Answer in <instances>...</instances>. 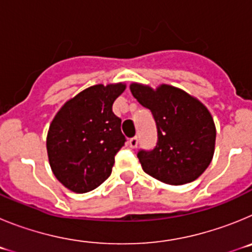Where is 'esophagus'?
<instances>
[{"label": "esophagus", "instance_id": "obj_1", "mask_svg": "<svg viewBox=\"0 0 252 252\" xmlns=\"http://www.w3.org/2000/svg\"><path fill=\"white\" fill-rule=\"evenodd\" d=\"M137 144H139V140H137V137H132V139L128 140V145H130V148L136 149Z\"/></svg>", "mask_w": 252, "mask_h": 252}]
</instances>
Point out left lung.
<instances>
[{
    "mask_svg": "<svg viewBox=\"0 0 252 252\" xmlns=\"http://www.w3.org/2000/svg\"><path fill=\"white\" fill-rule=\"evenodd\" d=\"M130 90L157 122V146L137 154L144 171L170 186L190 183L201 177L215 154L216 126L208 108L169 84L153 90L145 84L131 83Z\"/></svg>",
    "mask_w": 252,
    "mask_h": 252,
    "instance_id": "left-lung-1",
    "label": "left lung"
}]
</instances>
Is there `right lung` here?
Wrapping results in <instances>:
<instances>
[{
  "instance_id": "right-lung-1",
  "label": "right lung",
  "mask_w": 252,
  "mask_h": 252,
  "mask_svg": "<svg viewBox=\"0 0 252 252\" xmlns=\"http://www.w3.org/2000/svg\"><path fill=\"white\" fill-rule=\"evenodd\" d=\"M126 84H95L58 111L49 126L46 150L55 178L74 193L91 192L111 175L125 145L121 119L112 112Z\"/></svg>"
}]
</instances>
